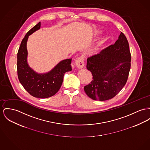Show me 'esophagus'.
<instances>
[{
	"mask_svg": "<svg viewBox=\"0 0 150 150\" xmlns=\"http://www.w3.org/2000/svg\"><path fill=\"white\" fill-rule=\"evenodd\" d=\"M76 65L78 68H82L84 66V59L83 56H80L75 62Z\"/></svg>",
	"mask_w": 150,
	"mask_h": 150,
	"instance_id": "obj_1",
	"label": "esophagus"
}]
</instances>
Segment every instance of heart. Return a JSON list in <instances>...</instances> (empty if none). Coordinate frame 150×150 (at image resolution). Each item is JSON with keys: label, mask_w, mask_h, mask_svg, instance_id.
I'll list each match as a JSON object with an SVG mask.
<instances>
[{"label": "heart", "mask_w": 150, "mask_h": 150, "mask_svg": "<svg viewBox=\"0 0 150 150\" xmlns=\"http://www.w3.org/2000/svg\"><path fill=\"white\" fill-rule=\"evenodd\" d=\"M97 50H98V47H94V48L91 50V52H96Z\"/></svg>", "instance_id": "heart-1"}]
</instances>
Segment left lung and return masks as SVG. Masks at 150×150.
<instances>
[{
    "instance_id": "obj_1",
    "label": "left lung",
    "mask_w": 150,
    "mask_h": 150,
    "mask_svg": "<svg viewBox=\"0 0 150 150\" xmlns=\"http://www.w3.org/2000/svg\"><path fill=\"white\" fill-rule=\"evenodd\" d=\"M131 57L128 41L122 32L114 44L88 57L86 68L93 80L84 87L87 96L100 101L114 97L127 81Z\"/></svg>"
}]
</instances>
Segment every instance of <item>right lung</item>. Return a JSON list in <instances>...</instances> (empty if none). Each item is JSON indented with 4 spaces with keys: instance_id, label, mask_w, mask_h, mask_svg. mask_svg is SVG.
Returning a JSON list of instances; mask_svg holds the SVG:
<instances>
[{
    "instance_id": "right-lung-1",
    "label": "right lung",
    "mask_w": 150,
    "mask_h": 150,
    "mask_svg": "<svg viewBox=\"0 0 150 150\" xmlns=\"http://www.w3.org/2000/svg\"><path fill=\"white\" fill-rule=\"evenodd\" d=\"M40 27L39 22L27 33L21 41L18 52L17 70L21 84L31 96L47 98L54 96L60 89L65 73L71 70V59L61 61L52 70L45 73H38L30 68L27 62V42L29 36L39 30Z\"/></svg>"
}]
</instances>
